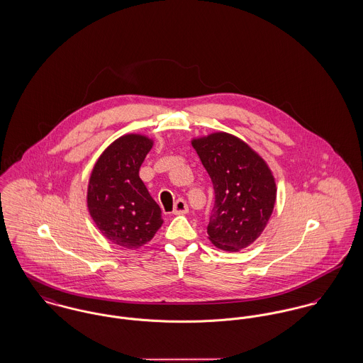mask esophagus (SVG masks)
Listing matches in <instances>:
<instances>
[{"instance_id":"34e87169","label":"esophagus","mask_w":363,"mask_h":363,"mask_svg":"<svg viewBox=\"0 0 363 363\" xmlns=\"http://www.w3.org/2000/svg\"><path fill=\"white\" fill-rule=\"evenodd\" d=\"M174 214H185L188 213V204L184 199H178L175 203H174V210H172Z\"/></svg>"}]
</instances>
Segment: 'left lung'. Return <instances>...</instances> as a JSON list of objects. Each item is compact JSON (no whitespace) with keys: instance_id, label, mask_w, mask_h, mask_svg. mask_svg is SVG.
<instances>
[{"instance_id":"left-lung-1","label":"left lung","mask_w":363,"mask_h":363,"mask_svg":"<svg viewBox=\"0 0 363 363\" xmlns=\"http://www.w3.org/2000/svg\"><path fill=\"white\" fill-rule=\"evenodd\" d=\"M208 172L216 201L207 233L223 251H240L254 243L269 221L277 182L267 162L245 140L211 133L191 140Z\"/></svg>"}]
</instances>
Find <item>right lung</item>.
Returning a JSON list of instances; mask_svg holds the SVG:
<instances>
[{
	"mask_svg": "<svg viewBox=\"0 0 363 363\" xmlns=\"http://www.w3.org/2000/svg\"><path fill=\"white\" fill-rule=\"evenodd\" d=\"M142 134L113 140L95 162L86 188L92 221L113 245L137 250L160 229L162 210L140 178V164L153 146Z\"/></svg>",
	"mask_w": 363,
	"mask_h": 363,
	"instance_id": "right-lung-1",
	"label": "right lung"
}]
</instances>
